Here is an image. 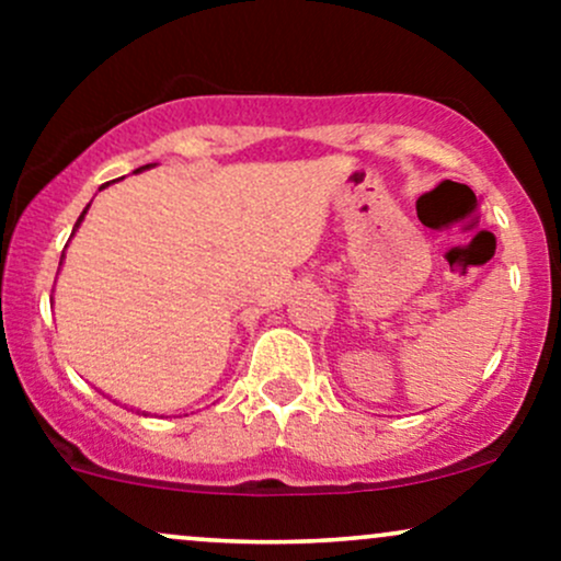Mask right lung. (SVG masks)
<instances>
[{
  "mask_svg": "<svg viewBox=\"0 0 561 561\" xmlns=\"http://www.w3.org/2000/svg\"><path fill=\"white\" fill-rule=\"evenodd\" d=\"M152 165H156V163H150V165H141V169H137V171H147V169H152ZM107 184H111V182H107ZM107 184H102V186H107ZM102 186H100V190H102ZM87 210H89V205H87V208H83V214L79 216V221H76V227H73V234H76V229L81 227V221H83V216H87ZM73 234H70V237H73ZM62 259H66V250H62ZM60 266H62V261H60Z\"/></svg>",
  "mask_w": 561,
  "mask_h": 561,
  "instance_id": "1",
  "label": "right lung"
}]
</instances>
